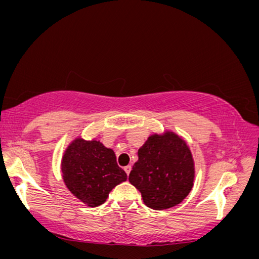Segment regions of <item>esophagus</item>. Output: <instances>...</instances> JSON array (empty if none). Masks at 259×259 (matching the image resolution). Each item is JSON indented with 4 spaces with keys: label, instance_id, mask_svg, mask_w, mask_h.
<instances>
[{
    "label": "esophagus",
    "instance_id": "obj_1",
    "mask_svg": "<svg viewBox=\"0 0 259 259\" xmlns=\"http://www.w3.org/2000/svg\"><path fill=\"white\" fill-rule=\"evenodd\" d=\"M131 169H132V166H131V165H127V166H125V167H124L125 173L127 174V176H128V175H130V173H131Z\"/></svg>",
    "mask_w": 259,
    "mask_h": 259
}]
</instances>
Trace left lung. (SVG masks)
Wrapping results in <instances>:
<instances>
[{"label": "left lung", "instance_id": "1", "mask_svg": "<svg viewBox=\"0 0 259 259\" xmlns=\"http://www.w3.org/2000/svg\"><path fill=\"white\" fill-rule=\"evenodd\" d=\"M194 164L189 147L176 134L152 135L138 150L128 180L144 203L161 210L182 202L192 189Z\"/></svg>", "mask_w": 259, "mask_h": 259}]
</instances>
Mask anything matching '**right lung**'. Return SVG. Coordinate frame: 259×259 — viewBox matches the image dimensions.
<instances>
[{
	"mask_svg": "<svg viewBox=\"0 0 259 259\" xmlns=\"http://www.w3.org/2000/svg\"><path fill=\"white\" fill-rule=\"evenodd\" d=\"M61 171L68 189L91 207L106 202L109 192L127 179L117 165L113 150L97 140L76 138L61 161Z\"/></svg>",
	"mask_w": 259,
	"mask_h": 259,
	"instance_id": "obj_1",
	"label": "right lung"
}]
</instances>
